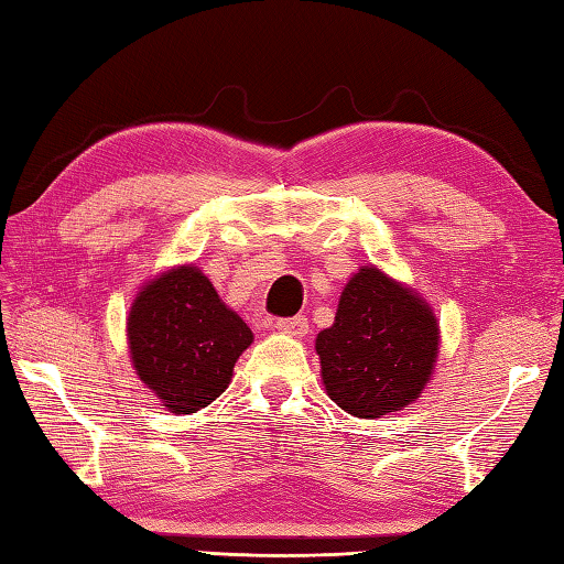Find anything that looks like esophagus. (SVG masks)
<instances>
[{
  "label": "esophagus",
  "instance_id": "obj_1",
  "mask_svg": "<svg viewBox=\"0 0 564 564\" xmlns=\"http://www.w3.org/2000/svg\"><path fill=\"white\" fill-rule=\"evenodd\" d=\"M307 317L305 315H295V317H281L279 323H275V329H281L285 335H293V337H305L307 335Z\"/></svg>",
  "mask_w": 564,
  "mask_h": 564
}]
</instances>
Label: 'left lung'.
<instances>
[{"label": "left lung", "instance_id": "1", "mask_svg": "<svg viewBox=\"0 0 564 564\" xmlns=\"http://www.w3.org/2000/svg\"><path fill=\"white\" fill-rule=\"evenodd\" d=\"M315 349L329 399L371 421L403 411L421 395L433 377L440 329L421 295L377 267H361Z\"/></svg>", "mask_w": 564, "mask_h": 564}]
</instances>
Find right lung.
<instances>
[{
    "instance_id": "add662e5",
    "label": "right lung",
    "mask_w": 564,
    "mask_h": 564,
    "mask_svg": "<svg viewBox=\"0 0 564 564\" xmlns=\"http://www.w3.org/2000/svg\"><path fill=\"white\" fill-rule=\"evenodd\" d=\"M139 379L171 413H195L223 393L253 335L207 275L187 263L139 291L127 319Z\"/></svg>"
}]
</instances>
